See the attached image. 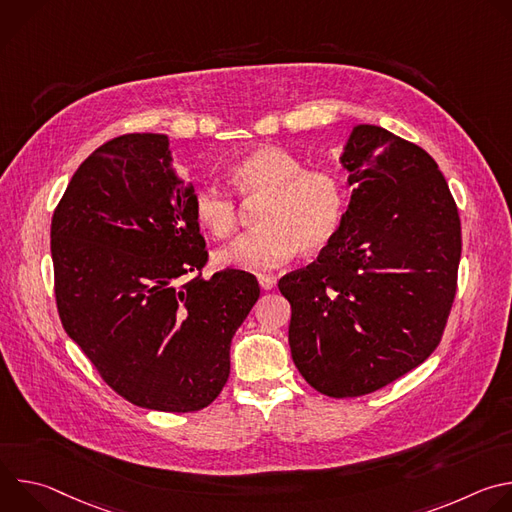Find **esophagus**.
Here are the masks:
<instances>
[{
	"instance_id": "1",
	"label": "esophagus",
	"mask_w": 512,
	"mask_h": 512,
	"mask_svg": "<svg viewBox=\"0 0 512 512\" xmlns=\"http://www.w3.org/2000/svg\"><path fill=\"white\" fill-rule=\"evenodd\" d=\"M257 279H259L261 289H265V291H269V289H273V287L277 285V279H275V277H271V275H259Z\"/></svg>"
}]
</instances>
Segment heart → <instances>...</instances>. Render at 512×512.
I'll list each match as a JSON object with an SVG mask.
<instances>
[{"label": "heart", "instance_id": "1", "mask_svg": "<svg viewBox=\"0 0 512 512\" xmlns=\"http://www.w3.org/2000/svg\"><path fill=\"white\" fill-rule=\"evenodd\" d=\"M229 178L243 200H261L259 229L216 249L218 267L263 271L283 265L300 249L306 255L324 251L338 235L346 190L330 168L306 164L279 145H261L229 168ZM196 223L216 239L231 237L239 225L235 196L218 184H202L194 192Z\"/></svg>", "mask_w": 512, "mask_h": 512}]
</instances>
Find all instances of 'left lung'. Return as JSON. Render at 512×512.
Instances as JSON below:
<instances>
[{
	"instance_id": "8db88e82",
	"label": "left lung",
	"mask_w": 512,
	"mask_h": 512,
	"mask_svg": "<svg viewBox=\"0 0 512 512\" xmlns=\"http://www.w3.org/2000/svg\"><path fill=\"white\" fill-rule=\"evenodd\" d=\"M340 162L352 196L336 239L279 279L291 358L336 399L383 389L437 348L462 253L458 206L419 145L356 125Z\"/></svg>"
}]
</instances>
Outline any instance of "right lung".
Returning <instances> with one entry per match:
<instances>
[{
  "label": "right lung",
  "mask_w": 512,
  "mask_h": 512,
  "mask_svg": "<svg viewBox=\"0 0 512 512\" xmlns=\"http://www.w3.org/2000/svg\"><path fill=\"white\" fill-rule=\"evenodd\" d=\"M168 135L127 133L75 172L50 227L60 322L101 379L137 407L190 413L231 373V340L259 300L255 275L208 261L194 186Z\"/></svg>",
  "instance_id": "obj_1"
}]
</instances>
